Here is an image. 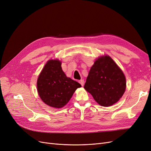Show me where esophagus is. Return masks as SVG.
I'll return each mask as SVG.
<instances>
[{
	"label": "esophagus",
	"instance_id": "1",
	"mask_svg": "<svg viewBox=\"0 0 151 151\" xmlns=\"http://www.w3.org/2000/svg\"><path fill=\"white\" fill-rule=\"evenodd\" d=\"M79 83L81 84V86H84V80H83V79H81V80H80V81H79Z\"/></svg>",
	"mask_w": 151,
	"mask_h": 151
}]
</instances>
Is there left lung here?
<instances>
[{"mask_svg": "<svg viewBox=\"0 0 151 151\" xmlns=\"http://www.w3.org/2000/svg\"><path fill=\"white\" fill-rule=\"evenodd\" d=\"M84 88L101 106H111L125 93V76L110 57L101 56L91 67Z\"/></svg>", "mask_w": 151, "mask_h": 151, "instance_id": "obj_1", "label": "left lung"}]
</instances>
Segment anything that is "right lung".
<instances>
[{"mask_svg": "<svg viewBox=\"0 0 151 151\" xmlns=\"http://www.w3.org/2000/svg\"><path fill=\"white\" fill-rule=\"evenodd\" d=\"M58 59L49 60L37 80V91L40 98L48 106L60 108L69 101L76 90L81 85L67 77Z\"/></svg>", "mask_w": 151, "mask_h": 151, "instance_id": "obj_1", "label": "right lung"}]
</instances>
